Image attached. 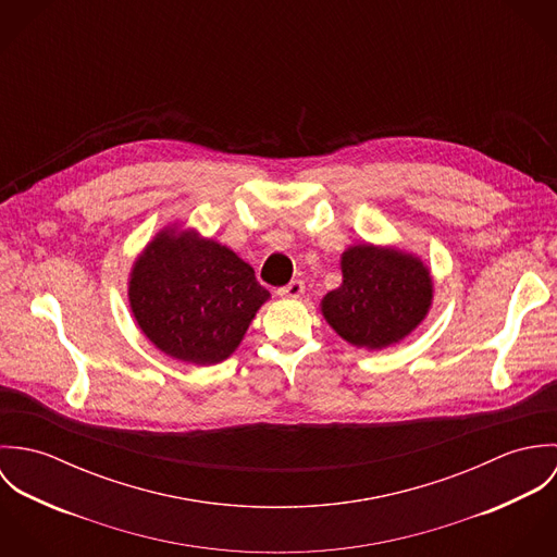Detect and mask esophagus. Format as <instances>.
I'll list each match as a JSON object with an SVG mask.
<instances>
[{"instance_id": "1", "label": "esophagus", "mask_w": 557, "mask_h": 557, "mask_svg": "<svg viewBox=\"0 0 557 557\" xmlns=\"http://www.w3.org/2000/svg\"><path fill=\"white\" fill-rule=\"evenodd\" d=\"M281 298H300L302 294H305V283L302 281H292L289 285H285V287H281L278 292H276Z\"/></svg>"}]
</instances>
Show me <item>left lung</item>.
<instances>
[{"instance_id": "left-lung-1", "label": "left lung", "mask_w": 557, "mask_h": 557, "mask_svg": "<svg viewBox=\"0 0 557 557\" xmlns=\"http://www.w3.org/2000/svg\"><path fill=\"white\" fill-rule=\"evenodd\" d=\"M341 270L343 283L321 300V313L356 347L398 343L429 313L433 281L413 255L360 244L343 252Z\"/></svg>"}]
</instances>
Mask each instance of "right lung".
<instances>
[{"label":"right lung","mask_w":557,"mask_h":557,"mask_svg":"<svg viewBox=\"0 0 557 557\" xmlns=\"http://www.w3.org/2000/svg\"><path fill=\"white\" fill-rule=\"evenodd\" d=\"M270 298L234 250L195 232H160L133 265L128 300L144 334L171 358H230Z\"/></svg>","instance_id":"obj_1"}]
</instances>
